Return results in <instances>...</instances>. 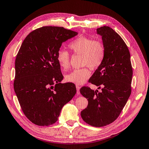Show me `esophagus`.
<instances>
[{
  "label": "esophagus",
  "mask_w": 149,
  "mask_h": 149,
  "mask_svg": "<svg viewBox=\"0 0 149 149\" xmlns=\"http://www.w3.org/2000/svg\"><path fill=\"white\" fill-rule=\"evenodd\" d=\"M76 90H77V94H80V93H79L80 87L78 85H76Z\"/></svg>",
  "instance_id": "34e87169"
}]
</instances>
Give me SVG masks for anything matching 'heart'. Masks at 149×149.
I'll list each match as a JSON object with an SVG mask.
<instances>
[{
    "label": "heart",
    "instance_id": "heart-1",
    "mask_svg": "<svg viewBox=\"0 0 149 149\" xmlns=\"http://www.w3.org/2000/svg\"><path fill=\"white\" fill-rule=\"evenodd\" d=\"M69 48L75 54L82 55V68L75 69L66 76L67 81L76 84H83L91 76V70L100 67L104 60L105 47L100 40L88 37H79L71 41ZM56 60L63 70H66L70 65V55L65 49H58Z\"/></svg>",
    "mask_w": 149,
    "mask_h": 149
}]
</instances>
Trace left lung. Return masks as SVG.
Instances as JSON below:
<instances>
[{"label":"left lung","mask_w":149,"mask_h":149,"mask_svg":"<svg viewBox=\"0 0 149 149\" xmlns=\"http://www.w3.org/2000/svg\"><path fill=\"white\" fill-rule=\"evenodd\" d=\"M102 36L106 55L89 82L102 91L88 86L80 89L88 99L87 107L81 112L83 120L94 127H103L113 123L123 111L131 94L132 67L127 46L120 36L109 26L97 29Z\"/></svg>","instance_id":"left-lung-1"}]
</instances>
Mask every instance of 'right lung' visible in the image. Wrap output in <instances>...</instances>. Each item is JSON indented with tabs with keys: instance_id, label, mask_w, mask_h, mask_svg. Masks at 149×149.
<instances>
[{
	"instance_id": "1",
	"label": "right lung",
	"mask_w": 149,
	"mask_h": 149,
	"mask_svg": "<svg viewBox=\"0 0 149 149\" xmlns=\"http://www.w3.org/2000/svg\"><path fill=\"white\" fill-rule=\"evenodd\" d=\"M76 31L60 26L38 28L26 36L18 52L13 88L22 110L31 123L48 126L58 120L62 107L76 93L63 78L56 53Z\"/></svg>"
}]
</instances>
